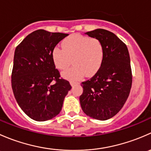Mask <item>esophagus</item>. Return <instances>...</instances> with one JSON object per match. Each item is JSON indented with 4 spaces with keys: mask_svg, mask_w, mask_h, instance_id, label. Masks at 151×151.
I'll return each instance as SVG.
<instances>
[{
    "mask_svg": "<svg viewBox=\"0 0 151 151\" xmlns=\"http://www.w3.org/2000/svg\"><path fill=\"white\" fill-rule=\"evenodd\" d=\"M70 84H71V86H74L75 85L79 84V83H77V82H74V81H70Z\"/></svg>",
    "mask_w": 151,
    "mask_h": 151,
    "instance_id": "1",
    "label": "esophagus"
}]
</instances>
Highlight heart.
<instances>
[{
  "mask_svg": "<svg viewBox=\"0 0 151 151\" xmlns=\"http://www.w3.org/2000/svg\"><path fill=\"white\" fill-rule=\"evenodd\" d=\"M63 48L55 47L52 52L53 62L58 68L64 70L71 64L74 66L62 73L69 80H78L86 74H96L102 63L104 50L101 41L80 35H73L64 39Z\"/></svg>",
  "mask_w": 151,
  "mask_h": 151,
  "instance_id": "obj_1",
  "label": "heart"
}]
</instances>
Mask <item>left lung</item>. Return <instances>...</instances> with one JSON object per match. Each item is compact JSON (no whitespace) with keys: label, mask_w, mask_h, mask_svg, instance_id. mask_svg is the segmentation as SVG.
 <instances>
[{"label":"left lung","mask_w":151,"mask_h":151,"mask_svg":"<svg viewBox=\"0 0 151 151\" xmlns=\"http://www.w3.org/2000/svg\"><path fill=\"white\" fill-rule=\"evenodd\" d=\"M85 34L101 41L104 55L95 75L82 83L83 93L80 96V105L89 117L106 121L121 110L130 93L132 74L129 50L109 30L96 29Z\"/></svg>","instance_id":"obj_1"}]
</instances>
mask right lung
<instances>
[{"label": "right lung", "mask_w": 151, "mask_h": 151, "mask_svg": "<svg viewBox=\"0 0 151 151\" xmlns=\"http://www.w3.org/2000/svg\"><path fill=\"white\" fill-rule=\"evenodd\" d=\"M68 34L37 30L15 49L12 87L22 110L36 121L52 119L60 113L71 86L60 79L52 52Z\"/></svg>", "instance_id": "add662e5"}]
</instances>
